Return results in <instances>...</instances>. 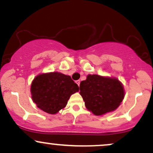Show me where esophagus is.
Here are the masks:
<instances>
[{
  "instance_id": "1",
  "label": "esophagus",
  "mask_w": 153,
  "mask_h": 153,
  "mask_svg": "<svg viewBox=\"0 0 153 153\" xmlns=\"http://www.w3.org/2000/svg\"><path fill=\"white\" fill-rule=\"evenodd\" d=\"M75 82H76V83L78 84V86H79V85H80V80H76V81H75Z\"/></svg>"
}]
</instances>
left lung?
I'll return each mask as SVG.
<instances>
[{"instance_id":"left-lung-1","label":"left lung","mask_w":153,"mask_h":153,"mask_svg":"<svg viewBox=\"0 0 153 153\" xmlns=\"http://www.w3.org/2000/svg\"><path fill=\"white\" fill-rule=\"evenodd\" d=\"M80 94L85 107L96 116L118 108L124 97L122 82L115 78L88 75L80 84Z\"/></svg>"}]
</instances>
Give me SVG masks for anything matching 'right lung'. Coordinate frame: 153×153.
I'll return each mask as SVG.
<instances>
[{"label":"right lung","mask_w":153,"mask_h":153,"mask_svg":"<svg viewBox=\"0 0 153 153\" xmlns=\"http://www.w3.org/2000/svg\"><path fill=\"white\" fill-rule=\"evenodd\" d=\"M78 91V85L71 76L58 72L37 75L31 86L33 101L38 108L50 114L65 108L71 95Z\"/></svg>","instance_id":"right-lung-1"}]
</instances>
